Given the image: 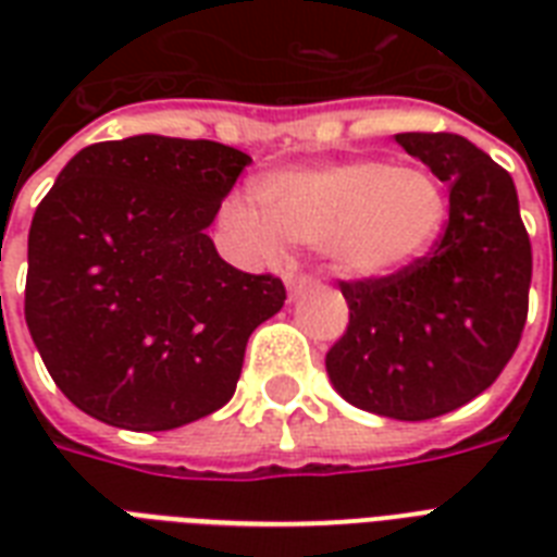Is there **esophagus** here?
Wrapping results in <instances>:
<instances>
[{
  "label": "esophagus",
  "instance_id": "esophagus-1",
  "mask_svg": "<svg viewBox=\"0 0 557 557\" xmlns=\"http://www.w3.org/2000/svg\"><path fill=\"white\" fill-rule=\"evenodd\" d=\"M286 286H288V295L297 297V295H304L306 288L318 286V280L309 277V274H286Z\"/></svg>",
  "mask_w": 557,
  "mask_h": 557
}]
</instances>
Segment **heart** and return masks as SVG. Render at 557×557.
Segmentation results:
<instances>
[{
  "instance_id": "1",
  "label": "heart",
  "mask_w": 557,
  "mask_h": 557,
  "mask_svg": "<svg viewBox=\"0 0 557 557\" xmlns=\"http://www.w3.org/2000/svg\"><path fill=\"white\" fill-rule=\"evenodd\" d=\"M262 216L245 201L227 219L262 253L280 239L323 248L349 277H381L419 260L448 216V193L424 168H389L356 159L306 170H280L260 182Z\"/></svg>"
}]
</instances>
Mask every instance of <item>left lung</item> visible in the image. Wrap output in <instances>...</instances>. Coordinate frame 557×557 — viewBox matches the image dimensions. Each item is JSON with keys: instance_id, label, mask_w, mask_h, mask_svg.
Wrapping results in <instances>:
<instances>
[{"instance_id": "left-lung-1", "label": "left lung", "mask_w": 557, "mask_h": 557, "mask_svg": "<svg viewBox=\"0 0 557 557\" xmlns=\"http://www.w3.org/2000/svg\"><path fill=\"white\" fill-rule=\"evenodd\" d=\"M398 147L448 182V225L428 257L341 283L349 326L326 352L332 387L370 413L424 422L488 389L527 326L532 245L500 164L454 133Z\"/></svg>"}]
</instances>
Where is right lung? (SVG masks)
I'll use <instances>...</instances> for the list:
<instances>
[{"label": "right lung", "instance_id": "add662e5", "mask_svg": "<svg viewBox=\"0 0 557 557\" xmlns=\"http://www.w3.org/2000/svg\"><path fill=\"white\" fill-rule=\"evenodd\" d=\"M248 164L225 144L133 135L77 152L39 201L25 323L83 413L173 431L231 401L251 332L286 300L208 236Z\"/></svg>", "mask_w": 557, "mask_h": 557}]
</instances>
